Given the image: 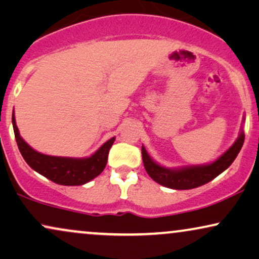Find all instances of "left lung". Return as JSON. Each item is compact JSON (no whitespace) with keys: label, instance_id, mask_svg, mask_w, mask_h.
Returning a JSON list of instances; mask_svg holds the SVG:
<instances>
[{"label":"left lung","instance_id":"8db88e82","mask_svg":"<svg viewBox=\"0 0 259 259\" xmlns=\"http://www.w3.org/2000/svg\"><path fill=\"white\" fill-rule=\"evenodd\" d=\"M244 139V132L242 130L238 136L236 142L224 153L222 156L213 161L212 163L201 164V165H187V167L170 168L162 167L156 163L149 155H148L146 148L142 147V160L144 168L149 177L164 187L171 189H192L199 186H202L207 182L212 181L213 179L222 174L224 170L232 164L236 160L238 153L242 149Z\"/></svg>","mask_w":259,"mask_h":259}]
</instances>
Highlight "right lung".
Segmentation results:
<instances>
[{"label": "right lung", "instance_id": "1", "mask_svg": "<svg viewBox=\"0 0 259 259\" xmlns=\"http://www.w3.org/2000/svg\"><path fill=\"white\" fill-rule=\"evenodd\" d=\"M12 122L17 147L29 167L48 180L63 186H80L98 177L104 170L109 150L115 142V137H112L90 157L51 156L34 150L23 141L17 129L14 113Z\"/></svg>", "mask_w": 259, "mask_h": 259}]
</instances>
